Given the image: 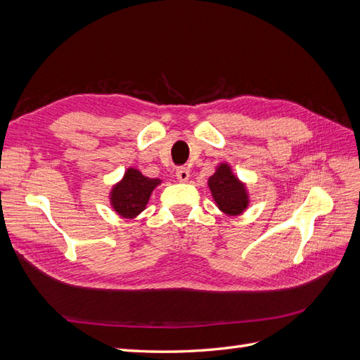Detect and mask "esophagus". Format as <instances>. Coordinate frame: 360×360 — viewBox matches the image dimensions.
<instances>
[{
	"label": "esophagus",
	"instance_id": "34e87169",
	"mask_svg": "<svg viewBox=\"0 0 360 360\" xmlns=\"http://www.w3.org/2000/svg\"><path fill=\"white\" fill-rule=\"evenodd\" d=\"M176 177H177V180L181 181V183L188 181V180H189V169L184 168V167L179 168V169L176 171Z\"/></svg>",
	"mask_w": 360,
	"mask_h": 360
}]
</instances>
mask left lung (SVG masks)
Segmentation results:
<instances>
[{"label": "left lung", "instance_id": "obj_1", "mask_svg": "<svg viewBox=\"0 0 360 360\" xmlns=\"http://www.w3.org/2000/svg\"><path fill=\"white\" fill-rule=\"evenodd\" d=\"M207 186L216 207L225 216H240L249 209L250 195L246 183L236 176L228 162L217 163Z\"/></svg>", "mask_w": 360, "mask_h": 360}]
</instances>
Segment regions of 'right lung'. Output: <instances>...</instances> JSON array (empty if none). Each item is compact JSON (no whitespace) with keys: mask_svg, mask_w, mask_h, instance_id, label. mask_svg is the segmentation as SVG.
Returning <instances> with one entry per match:
<instances>
[{"mask_svg":"<svg viewBox=\"0 0 360 360\" xmlns=\"http://www.w3.org/2000/svg\"><path fill=\"white\" fill-rule=\"evenodd\" d=\"M160 183V179L146 177L139 169L129 167L123 177L112 184L108 193L111 209L120 217L135 219L146 210L151 193Z\"/></svg>","mask_w":360,"mask_h":360,"instance_id":"right-lung-1","label":"right lung"}]
</instances>
